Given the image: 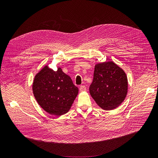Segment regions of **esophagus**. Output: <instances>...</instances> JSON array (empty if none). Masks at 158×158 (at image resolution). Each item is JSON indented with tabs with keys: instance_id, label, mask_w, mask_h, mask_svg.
<instances>
[{
	"instance_id": "34e87169",
	"label": "esophagus",
	"mask_w": 158,
	"mask_h": 158,
	"mask_svg": "<svg viewBox=\"0 0 158 158\" xmlns=\"http://www.w3.org/2000/svg\"><path fill=\"white\" fill-rule=\"evenodd\" d=\"M85 90H86V87H85V85H80V91L81 92H85Z\"/></svg>"
}]
</instances>
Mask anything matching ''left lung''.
Here are the masks:
<instances>
[{
    "label": "left lung",
    "mask_w": 158,
    "mask_h": 158,
    "mask_svg": "<svg viewBox=\"0 0 158 158\" xmlns=\"http://www.w3.org/2000/svg\"><path fill=\"white\" fill-rule=\"evenodd\" d=\"M128 92L126 73L113 61L95 65L94 79L89 94L98 106L104 110L118 107Z\"/></svg>",
    "instance_id": "left-lung-1"
}]
</instances>
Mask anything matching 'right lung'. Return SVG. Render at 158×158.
Segmentation results:
<instances>
[{
  "instance_id": "1",
  "label": "right lung",
  "mask_w": 158,
  "mask_h": 158,
  "mask_svg": "<svg viewBox=\"0 0 158 158\" xmlns=\"http://www.w3.org/2000/svg\"><path fill=\"white\" fill-rule=\"evenodd\" d=\"M32 89L38 104L47 113L56 116L69 111L78 94V88L61 68L54 71L48 66L35 76Z\"/></svg>"
}]
</instances>
